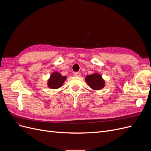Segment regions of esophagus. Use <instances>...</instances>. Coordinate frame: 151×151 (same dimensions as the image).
Instances as JSON below:
<instances>
[{"instance_id":"34e87169","label":"esophagus","mask_w":151,"mask_h":151,"mask_svg":"<svg viewBox=\"0 0 151 151\" xmlns=\"http://www.w3.org/2000/svg\"><path fill=\"white\" fill-rule=\"evenodd\" d=\"M74 75L75 76H77V77H79V76H81V74H80V72H75L74 73Z\"/></svg>"}]
</instances>
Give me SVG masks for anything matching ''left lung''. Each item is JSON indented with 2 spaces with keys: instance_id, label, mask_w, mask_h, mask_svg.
I'll return each mask as SVG.
<instances>
[{
  "instance_id": "obj_1",
  "label": "left lung",
  "mask_w": 151,
  "mask_h": 151,
  "mask_svg": "<svg viewBox=\"0 0 151 151\" xmlns=\"http://www.w3.org/2000/svg\"><path fill=\"white\" fill-rule=\"evenodd\" d=\"M86 81L90 86V88L95 90L101 89L104 86V81L103 80L101 76L98 74L87 76Z\"/></svg>"
}]
</instances>
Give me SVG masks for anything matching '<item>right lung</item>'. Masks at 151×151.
Masks as SVG:
<instances>
[{
	"label": "right lung",
	"mask_w": 151,
	"mask_h": 151,
	"mask_svg": "<svg viewBox=\"0 0 151 151\" xmlns=\"http://www.w3.org/2000/svg\"><path fill=\"white\" fill-rule=\"evenodd\" d=\"M66 79V77L62 76L58 72H54L50 76L48 80V87L52 89H57L60 88Z\"/></svg>",
	"instance_id": "right-lung-1"
}]
</instances>
